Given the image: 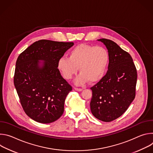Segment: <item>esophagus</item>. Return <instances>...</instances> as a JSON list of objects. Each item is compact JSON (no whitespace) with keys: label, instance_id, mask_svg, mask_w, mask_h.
Returning a JSON list of instances; mask_svg holds the SVG:
<instances>
[{"label":"esophagus","instance_id":"1","mask_svg":"<svg viewBox=\"0 0 153 153\" xmlns=\"http://www.w3.org/2000/svg\"><path fill=\"white\" fill-rule=\"evenodd\" d=\"M74 90L76 91H82V88H74Z\"/></svg>","mask_w":153,"mask_h":153}]
</instances>
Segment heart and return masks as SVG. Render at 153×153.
<instances>
[{
	"instance_id": "b5f03b06",
	"label": "heart",
	"mask_w": 153,
	"mask_h": 153,
	"mask_svg": "<svg viewBox=\"0 0 153 153\" xmlns=\"http://www.w3.org/2000/svg\"><path fill=\"white\" fill-rule=\"evenodd\" d=\"M109 62L110 54L105 48L82 43L70 50L68 57H62L58 60L57 68L66 79H72L79 68L80 73L76 83L82 85L89 80H100L106 74Z\"/></svg>"
}]
</instances>
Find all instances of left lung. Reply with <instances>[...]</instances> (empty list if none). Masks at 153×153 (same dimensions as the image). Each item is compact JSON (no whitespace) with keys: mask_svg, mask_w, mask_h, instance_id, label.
Segmentation results:
<instances>
[{"mask_svg":"<svg viewBox=\"0 0 153 153\" xmlns=\"http://www.w3.org/2000/svg\"><path fill=\"white\" fill-rule=\"evenodd\" d=\"M97 40L106 47L110 62L105 76L91 88L90 109L96 118L109 122L121 116L134 99L137 70L131 56L117 43L106 39Z\"/></svg>","mask_w":153,"mask_h":153,"instance_id":"obj_1","label":"left lung"}]
</instances>
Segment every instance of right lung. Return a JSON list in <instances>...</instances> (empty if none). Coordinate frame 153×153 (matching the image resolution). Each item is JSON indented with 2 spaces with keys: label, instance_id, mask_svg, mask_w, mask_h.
I'll use <instances>...</instances> for the list:
<instances>
[{
  "label": "right lung",
  "instance_id": "right-lung-1",
  "mask_svg": "<svg viewBox=\"0 0 153 153\" xmlns=\"http://www.w3.org/2000/svg\"><path fill=\"white\" fill-rule=\"evenodd\" d=\"M73 45L40 40L19 56L14 84L24 111L33 120L50 123L63 114L65 98L72 87L61 76L57 62Z\"/></svg>",
  "mask_w": 153,
  "mask_h": 153
}]
</instances>
